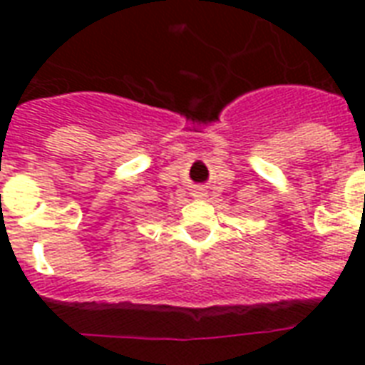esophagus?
<instances>
[{"label":"esophagus","mask_w":365,"mask_h":365,"mask_svg":"<svg viewBox=\"0 0 365 365\" xmlns=\"http://www.w3.org/2000/svg\"><path fill=\"white\" fill-rule=\"evenodd\" d=\"M193 197H197V199H205V197H208V189L206 187H195L193 189Z\"/></svg>","instance_id":"34e87169"}]
</instances>
